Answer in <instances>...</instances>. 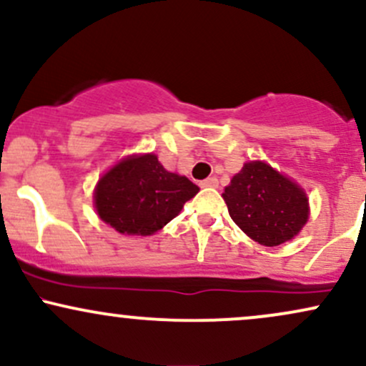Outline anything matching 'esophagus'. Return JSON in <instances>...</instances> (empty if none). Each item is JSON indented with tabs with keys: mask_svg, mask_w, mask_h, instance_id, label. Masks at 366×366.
<instances>
[{
	"mask_svg": "<svg viewBox=\"0 0 366 366\" xmlns=\"http://www.w3.org/2000/svg\"><path fill=\"white\" fill-rule=\"evenodd\" d=\"M199 186L201 187H217L218 186V179L217 177H208V179L201 180Z\"/></svg>",
	"mask_w": 366,
	"mask_h": 366,
	"instance_id": "esophagus-1",
	"label": "esophagus"
}]
</instances>
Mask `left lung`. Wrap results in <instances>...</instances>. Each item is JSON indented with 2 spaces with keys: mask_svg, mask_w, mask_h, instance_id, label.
<instances>
[{
  "mask_svg": "<svg viewBox=\"0 0 366 366\" xmlns=\"http://www.w3.org/2000/svg\"><path fill=\"white\" fill-rule=\"evenodd\" d=\"M222 196L239 229L263 246L289 241L308 220L303 189L263 162L246 163Z\"/></svg>",
  "mask_w": 366,
  "mask_h": 366,
  "instance_id": "1",
  "label": "left lung"
}]
</instances>
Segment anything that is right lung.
<instances>
[{"mask_svg":"<svg viewBox=\"0 0 366 366\" xmlns=\"http://www.w3.org/2000/svg\"><path fill=\"white\" fill-rule=\"evenodd\" d=\"M197 191L151 153L125 158L108 170L96 186L94 204L99 218L120 234L149 236L177 217Z\"/></svg>","mask_w":366,"mask_h":366,"instance_id":"right-lung-1","label":"right lung"}]
</instances>
